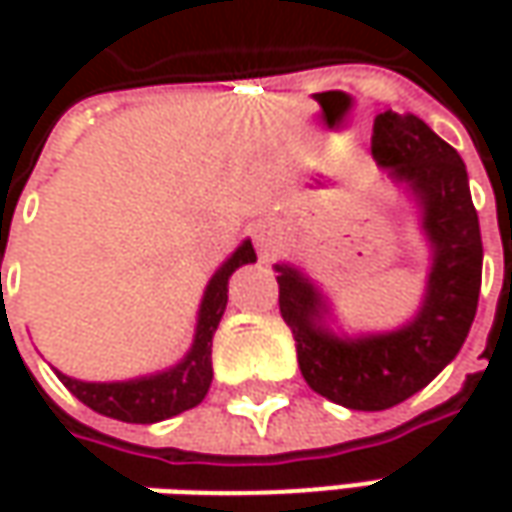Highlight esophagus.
Here are the masks:
<instances>
[{
    "instance_id": "34e87169",
    "label": "esophagus",
    "mask_w": 512,
    "mask_h": 512,
    "mask_svg": "<svg viewBox=\"0 0 512 512\" xmlns=\"http://www.w3.org/2000/svg\"><path fill=\"white\" fill-rule=\"evenodd\" d=\"M253 242H256V250L262 256H273V253H279L285 247V239H282L279 227L273 222H259L256 230H253Z\"/></svg>"
}]
</instances>
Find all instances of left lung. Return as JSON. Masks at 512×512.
Masks as SVG:
<instances>
[{"label":"left lung","mask_w":512,"mask_h":512,"mask_svg":"<svg viewBox=\"0 0 512 512\" xmlns=\"http://www.w3.org/2000/svg\"><path fill=\"white\" fill-rule=\"evenodd\" d=\"M373 159L419 213L427 276L419 307L390 330L347 333L325 290L279 262V310L305 382L350 410H387L433 382L470 333L482 287V233L462 156L413 113L373 122Z\"/></svg>","instance_id":"left-lung-1"}]
</instances>
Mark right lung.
Wrapping results in <instances>:
<instances>
[{
  "label": "right lung",
  "mask_w": 512,
  "mask_h": 512,
  "mask_svg": "<svg viewBox=\"0 0 512 512\" xmlns=\"http://www.w3.org/2000/svg\"><path fill=\"white\" fill-rule=\"evenodd\" d=\"M253 262H256V250L250 245V239H245L210 276L202 302H199V313H196L193 342L176 364L156 373L136 376V379H122V382H82L56 370L59 382L65 384L79 402L88 404L90 410L108 419H119V422L153 424L196 407L205 399L213 382L210 347H213V333L225 316L227 282L239 267L253 265Z\"/></svg>",
  "instance_id": "1"
}]
</instances>
